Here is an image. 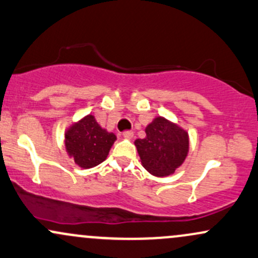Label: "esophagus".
Listing matches in <instances>:
<instances>
[{
    "label": "esophagus",
    "instance_id": "1",
    "mask_svg": "<svg viewBox=\"0 0 258 258\" xmlns=\"http://www.w3.org/2000/svg\"><path fill=\"white\" fill-rule=\"evenodd\" d=\"M123 137L127 138V139H132L133 138V132L132 131H125L122 133Z\"/></svg>",
    "mask_w": 258,
    "mask_h": 258
}]
</instances>
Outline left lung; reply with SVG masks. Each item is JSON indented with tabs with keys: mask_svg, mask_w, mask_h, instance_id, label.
Masks as SVG:
<instances>
[{
	"mask_svg": "<svg viewBox=\"0 0 258 258\" xmlns=\"http://www.w3.org/2000/svg\"><path fill=\"white\" fill-rule=\"evenodd\" d=\"M146 133L135 142L142 165L156 177L170 176L188 155V133L161 116L147 126Z\"/></svg>",
	"mask_w": 258,
	"mask_h": 258,
	"instance_id": "obj_1",
	"label": "left lung"
}]
</instances>
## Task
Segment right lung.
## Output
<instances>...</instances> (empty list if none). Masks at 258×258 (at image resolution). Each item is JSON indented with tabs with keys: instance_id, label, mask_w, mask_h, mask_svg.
<instances>
[{
	"instance_id": "add662e5",
	"label": "right lung",
	"mask_w": 258,
	"mask_h": 258,
	"mask_svg": "<svg viewBox=\"0 0 258 258\" xmlns=\"http://www.w3.org/2000/svg\"><path fill=\"white\" fill-rule=\"evenodd\" d=\"M116 136L98 125L93 115H87L65 133V147L82 168L99 165L108 156Z\"/></svg>"
}]
</instances>
